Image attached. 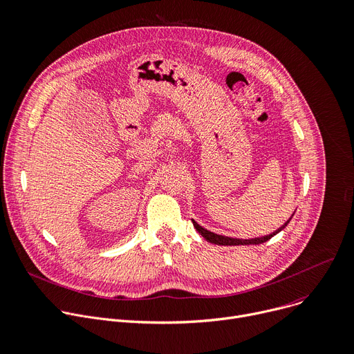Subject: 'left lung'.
<instances>
[{
    "label": "left lung",
    "instance_id": "left-lung-1",
    "mask_svg": "<svg viewBox=\"0 0 354 354\" xmlns=\"http://www.w3.org/2000/svg\"><path fill=\"white\" fill-rule=\"evenodd\" d=\"M292 216H293V215H292ZM290 219H292V218H290ZM290 219L286 221L285 225H281V226H280L277 230H274L273 233L266 234V236H262V238H253V239H236V238L223 236V234H218V233H214V232H210V230L202 227V226L198 225L194 219H192V223H194L195 229L202 234V236H203L207 242H210V243H214V245H222V246H239V245H261V243L268 242L270 238H273L274 234H277L280 230H283V229L288 226V223L290 222Z\"/></svg>",
    "mask_w": 354,
    "mask_h": 354
}]
</instances>
